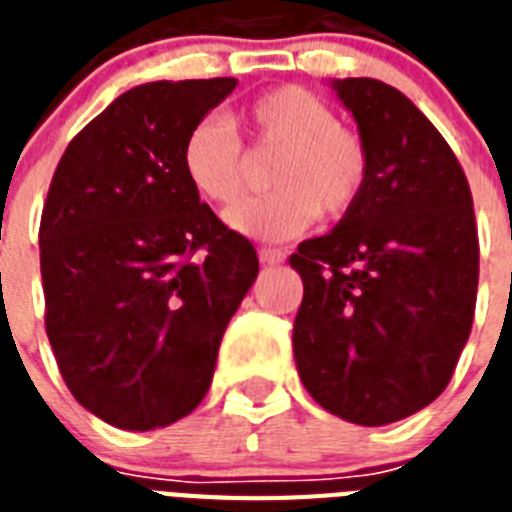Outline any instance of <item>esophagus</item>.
Wrapping results in <instances>:
<instances>
[{"label":"esophagus","mask_w":512,"mask_h":512,"mask_svg":"<svg viewBox=\"0 0 512 512\" xmlns=\"http://www.w3.org/2000/svg\"><path fill=\"white\" fill-rule=\"evenodd\" d=\"M257 255H260V263H265V265H279V263H284V252H281V249L260 247V252H257Z\"/></svg>","instance_id":"obj_1"}]
</instances>
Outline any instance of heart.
Returning a JSON list of instances; mask_svg holds the SVG:
<instances>
[{"label":"heart","instance_id":"obj_1","mask_svg":"<svg viewBox=\"0 0 512 512\" xmlns=\"http://www.w3.org/2000/svg\"><path fill=\"white\" fill-rule=\"evenodd\" d=\"M252 156H276L268 196L233 207L225 220L252 239L284 241L319 215L340 220L356 209L369 183V148L340 124L335 108L305 87H276L236 116ZM180 167L193 191L228 207L247 188L249 162L239 135L223 119L193 124L180 148Z\"/></svg>","mask_w":512,"mask_h":512}]
</instances>
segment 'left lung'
<instances>
[{
	"label": "left lung",
	"mask_w": 512,
	"mask_h": 512,
	"mask_svg": "<svg viewBox=\"0 0 512 512\" xmlns=\"http://www.w3.org/2000/svg\"><path fill=\"white\" fill-rule=\"evenodd\" d=\"M332 87L369 148V183L289 257L303 279L292 345L308 393L374 428L452 380L476 311L478 228L457 156L404 92L366 76Z\"/></svg>",
	"instance_id": "obj_1"
}]
</instances>
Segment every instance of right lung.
I'll return each instance as SVG.
<instances>
[{
    "instance_id": "add662e5",
    "label": "right lung",
    "mask_w": 512,
    "mask_h": 512,
    "mask_svg": "<svg viewBox=\"0 0 512 512\" xmlns=\"http://www.w3.org/2000/svg\"><path fill=\"white\" fill-rule=\"evenodd\" d=\"M231 76L148 82L60 156L39 225L44 327L68 390L122 430H154L207 396L228 321L257 276L252 241L180 167Z\"/></svg>"
}]
</instances>
